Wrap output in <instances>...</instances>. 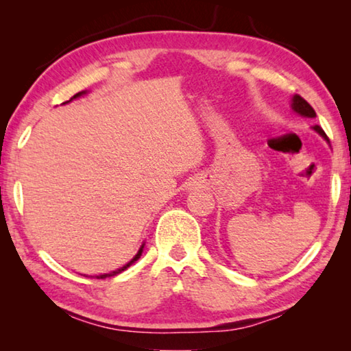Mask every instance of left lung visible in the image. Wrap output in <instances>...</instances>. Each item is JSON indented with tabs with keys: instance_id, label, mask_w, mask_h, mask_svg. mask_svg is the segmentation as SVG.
<instances>
[{
	"instance_id": "1",
	"label": "left lung",
	"mask_w": 351,
	"mask_h": 351,
	"mask_svg": "<svg viewBox=\"0 0 351 351\" xmlns=\"http://www.w3.org/2000/svg\"><path fill=\"white\" fill-rule=\"evenodd\" d=\"M291 106H293V110L297 112V114L304 116V117H316V111L313 110V106L306 102V100L304 97H300L299 94H295V96L293 97V104H291ZM314 132H317L320 136L325 141H328V136L325 134V132L322 128H320L319 125H314L313 127Z\"/></svg>"
}]
</instances>
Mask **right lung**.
Segmentation results:
<instances>
[{
	"mask_svg": "<svg viewBox=\"0 0 351 351\" xmlns=\"http://www.w3.org/2000/svg\"><path fill=\"white\" fill-rule=\"evenodd\" d=\"M85 93H86V91L77 93V94H75V96H73V97H71V100H73V99H77V97H80V96H83V94H85ZM71 100H68V102H71ZM68 102H64V104H68ZM142 251H144V245H142V246H141V249H139V251H138V254H136V255H134V257H133L132 260H130L127 265H123V266H122V268H119V269H116V271H111V272H108V274H100V276H96V278H106V277H112V276H117V274H121V272H122V271H125V269L128 268V266H130V265H133V263H134V261H136V260H138V258L141 257V255H142Z\"/></svg>",
	"mask_w": 351,
	"mask_h": 351,
	"instance_id": "right-lung-1",
	"label": "right lung"
}]
</instances>
